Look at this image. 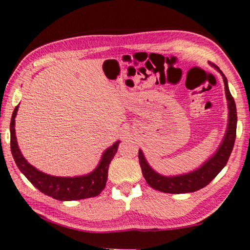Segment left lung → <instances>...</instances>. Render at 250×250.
<instances>
[{
    "instance_id": "8db88e82",
    "label": "left lung",
    "mask_w": 250,
    "mask_h": 250,
    "mask_svg": "<svg viewBox=\"0 0 250 250\" xmlns=\"http://www.w3.org/2000/svg\"><path fill=\"white\" fill-rule=\"evenodd\" d=\"M219 74L222 75L224 84H225V95L227 100L228 108V122L225 135H224L221 145L217 150L208 160H206L200 167L195 168L188 173L179 175H162L154 171L151 166L147 163L145 154L141 149H139V163H140L143 177L146 183L152 188L158 189L160 192L171 193V194H184L192 193L205 188L209 184L211 180L215 179L219 172L225 167L228 159L234 147L236 139V128H237V111L235 100L230 95L229 88H228V82L223 71L218 68L216 65L211 64Z\"/></svg>"
}]
</instances>
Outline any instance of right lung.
I'll return each instance as SVG.
<instances>
[{"label": "right lung", "mask_w": 250, "mask_h": 250, "mask_svg": "<svg viewBox=\"0 0 250 250\" xmlns=\"http://www.w3.org/2000/svg\"><path fill=\"white\" fill-rule=\"evenodd\" d=\"M18 110L19 105H16L10 125L11 151L16 166L26 176V179L45 195L58 201H77L99 195L107 183L109 164L117 153L120 141H116L111 146L105 149L98 166L88 174L78 176H54L46 174L31 166L20 150L15 133V117L18 115Z\"/></svg>", "instance_id": "1"}]
</instances>
